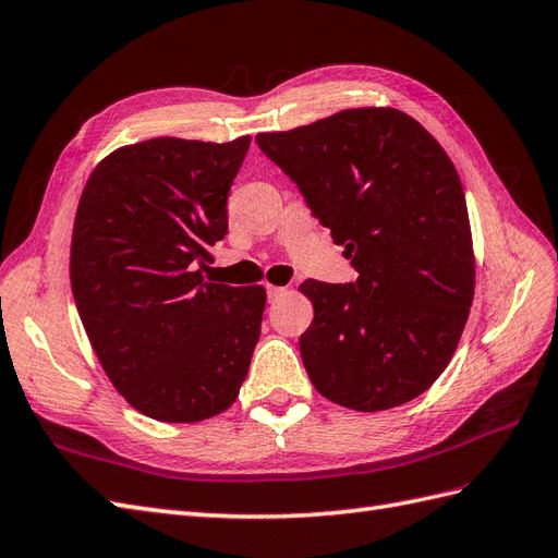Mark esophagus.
Returning a JSON list of instances; mask_svg holds the SVG:
<instances>
[{"label":"esophagus","mask_w":558,"mask_h":558,"mask_svg":"<svg viewBox=\"0 0 558 558\" xmlns=\"http://www.w3.org/2000/svg\"><path fill=\"white\" fill-rule=\"evenodd\" d=\"M266 290H268L270 302H274V299H278V296H282V294H288V288H278V284H266Z\"/></svg>","instance_id":"obj_1"}]
</instances>
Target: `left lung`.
Listing matches in <instances>:
<instances>
[{
	"instance_id": "8db88e82",
	"label": "left lung",
	"mask_w": 558,
	"mask_h": 558,
	"mask_svg": "<svg viewBox=\"0 0 558 558\" xmlns=\"http://www.w3.org/2000/svg\"><path fill=\"white\" fill-rule=\"evenodd\" d=\"M256 143L302 191L359 270L304 280L299 351L313 387L359 412L403 405L448 367L474 302L476 262L448 153L396 108H349Z\"/></svg>"
}]
</instances>
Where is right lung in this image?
I'll list each match as a JSON object with an SVG mask.
<instances>
[{
    "label": "right lung",
    "instance_id": "add662e5",
    "mask_svg": "<svg viewBox=\"0 0 558 558\" xmlns=\"http://www.w3.org/2000/svg\"><path fill=\"white\" fill-rule=\"evenodd\" d=\"M250 141L132 143L96 165L80 197L70 284L84 332L112 387L157 422L231 408L262 335V284L203 276Z\"/></svg>",
    "mask_w": 558,
    "mask_h": 558
}]
</instances>
